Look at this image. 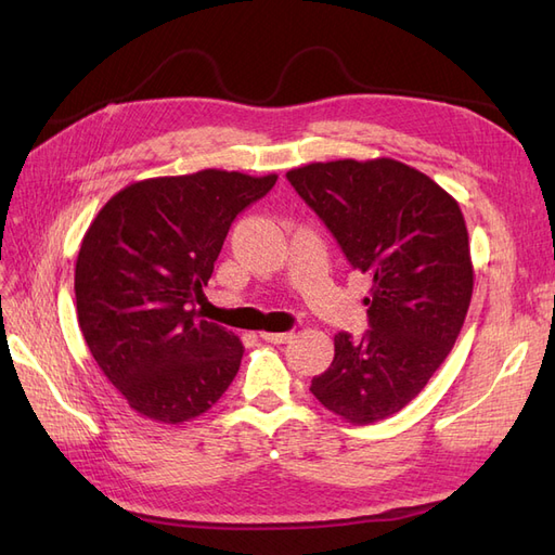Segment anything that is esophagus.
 I'll list each match as a JSON object with an SVG mask.
<instances>
[{
  "label": "esophagus",
  "instance_id": "34e87169",
  "mask_svg": "<svg viewBox=\"0 0 555 555\" xmlns=\"http://www.w3.org/2000/svg\"><path fill=\"white\" fill-rule=\"evenodd\" d=\"M261 338L266 340V343H273V345H284V343H289L292 340V333H261Z\"/></svg>",
  "mask_w": 555,
  "mask_h": 555
}]
</instances>
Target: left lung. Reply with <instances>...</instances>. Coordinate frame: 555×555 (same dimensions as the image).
Instances as JSON below:
<instances>
[{
  "mask_svg": "<svg viewBox=\"0 0 555 555\" xmlns=\"http://www.w3.org/2000/svg\"><path fill=\"white\" fill-rule=\"evenodd\" d=\"M357 271L371 275L367 331L333 338L310 391L349 424H375L424 389L456 343L475 287L459 201L412 166L314 162L287 173Z\"/></svg>",
  "mask_w": 555,
  "mask_h": 555,
  "instance_id": "obj_1",
  "label": "left lung"
}]
</instances>
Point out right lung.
<instances>
[{"label": "right lung", "mask_w": 555, "mask_h": 555, "mask_svg": "<svg viewBox=\"0 0 555 555\" xmlns=\"http://www.w3.org/2000/svg\"><path fill=\"white\" fill-rule=\"evenodd\" d=\"M278 176L206 169L147 178L108 198L76 259V310L90 354L129 408L159 424L208 412L236 377L243 343L198 319L231 222Z\"/></svg>", "instance_id": "right-lung-1"}]
</instances>
